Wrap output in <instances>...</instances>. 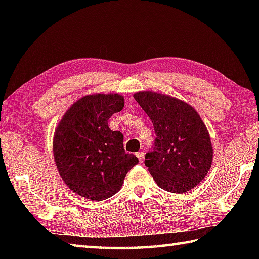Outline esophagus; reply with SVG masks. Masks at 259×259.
I'll list each match as a JSON object with an SVG mask.
<instances>
[{"instance_id": "obj_1", "label": "esophagus", "mask_w": 259, "mask_h": 259, "mask_svg": "<svg viewBox=\"0 0 259 259\" xmlns=\"http://www.w3.org/2000/svg\"><path fill=\"white\" fill-rule=\"evenodd\" d=\"M136 156L138 157V159H139V161H140V163H142L144 162V152H141V151H139V152H137L136 153Z\"/></svg>"}]
</instances>
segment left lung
<instances>
[{
  "label": "left lung",
  "mask_w": 259,
  "mask_h": 259,
  "mask_svg": "<svg viewBox=\"0 0 259 259\" xmlns=\"http://www.w3.org/2000/svg\"><path fill=\"white\" fill-rule=\"evenodd\" d=\"M134 98L151 119L157 136L145 157L157 185L175 194L194 188L212 162L210 137L199 114L188 103L157 92L140 91Z\"/></svg>",
  "instance_id": "1"
}]
</instances>
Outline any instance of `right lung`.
Wrapping results in <instances>:
<instances>
[{
  "instance_id": "right-lung-1",
  "label": "right lung",
  "mask_w": 259,
  "mask_h": 259,
  "mask_svg": "<svg viewBox=\"0 0 259 259\" xmlns=\"http://www.w3.org/2000/svg\"><path fill=\"white\" fill-rule=\"evenodd\" d=\"M124 107L113 95L85 96L72 104L54 134V161L69 188L87 199L101 201L118 192L138 158L125 153L123 135L108 120Z\"/></svg>"
}]
</instances>
